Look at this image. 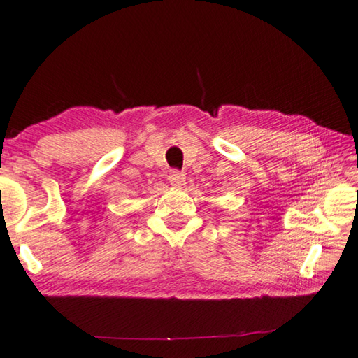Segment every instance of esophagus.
I'll return each instance as SVG.
<instances>
[{
	"instance_id": "34e87169",
	"label": "esophagus",
	"mask_w": 358,
	"mask_h": 358,
	"mask_svg": "<svg viewBox=\"0 0 358 358\" xmlns=\"http://www.w3.org/2000/svg\"><path fill=\"white\" fill-rule=\"evenodd\" d=\"M169 183L175 187H181L186 185V175L180 171H171L169 173Z\"/></svg>"
}]
</instances>
